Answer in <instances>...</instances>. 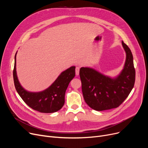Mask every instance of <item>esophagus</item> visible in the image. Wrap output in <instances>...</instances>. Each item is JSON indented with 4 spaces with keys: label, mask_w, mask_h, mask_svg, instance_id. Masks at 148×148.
<instances>
[{
    "label": "esophagus",
    "mask_w": 148,
    "mask_h": 148,
    "mask_svg": "<svg viewBox=\"0 0 148 148\" xmlns=\"http://www.w3.org/2000/svg\"><path fill=\"white\" fill-rule=\"evenodd\" d=\"M79 71H80V68L79 66L75 67V75H78L79 74Z\"/></svg>",
    "instance_id": "esophagus-1"
}]
</instances>
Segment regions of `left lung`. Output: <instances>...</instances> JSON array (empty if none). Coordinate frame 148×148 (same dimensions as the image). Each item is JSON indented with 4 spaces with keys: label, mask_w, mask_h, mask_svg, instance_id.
<instances>
[{
    "label": "left lung",
    "mask_w": 148,
    "mask_h": 148,
    "mask_svg": "<svg viewBox=\"0 0 148 148\" xmlns=\"http://www.w3.org/2000/svg\"><path fill=\"white\" fill-rule=\"evenodd\" d=\"M127 58L124 68L116 79L106 77L89 68H81L80 77L85 102L97 111L119 107L133 89L136 71L133 54L127 44L122 41Z\"/></svg>",
    "instance_id": "1"
}]
</instances>
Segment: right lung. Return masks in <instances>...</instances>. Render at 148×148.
<instances>
[{
  "label": "right lung",
  "mask_w": 148,
  "mask_h": 148,
  "mask_svg": "<svg viewBox=\"0 0 148 148\" xmlns=\"http://www.w3.org/2000/svg\"><path fill=\"white\" fill-rule=\"evenodd\" d=\"M75 66L62 72L51 86L41 92H29L20 85L16 73V54L15 55L13 77L15 88L24 102L32 109L50 113L59 110L65 103V94L68 84L75 76Z\"/></svg>",
  "instance_id": "obj_1"
}]
</instances>
